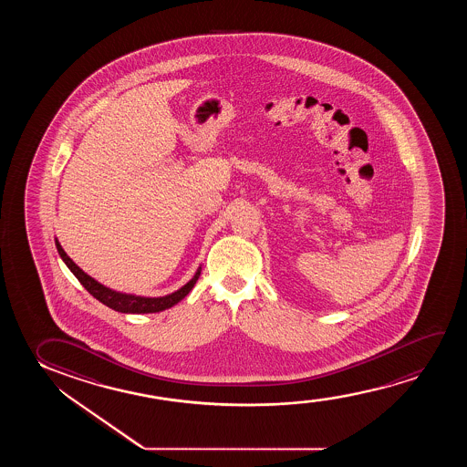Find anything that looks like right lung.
Returning a JSON list of instances; mask_svg holds the SVG:
<instances>
[{"instance_id":"add662e5","label":"right lung","mask_w":467,"mask_h":467,"mask_svg":"<svg viewBox=\"0 0 467 467\" xmlns=\"http://www.w3.org/2000/svg\"><path fill=\"white\" fill-rule=\"evenodd\" d=\"M56 247H57L58 255L64 260L65 265L68 266L71 273L77 275V279L81 282V285L94 298L103 303L105 306L115 309L118 313L150 314L161 313L164 309H169L173 305H177L179 301L183 300L186 295L192 292V288L198 282L201 271H202V266L199 265V268L196 269L194 275H192L190 281L186 282L183 287H180L179 290H175L172 294L164 295V296H141V295L124 294V292H118V290L103 285L100 282L96 281L94 277H90L88 273H84L83 269L79 268L77 263L73 262L70 256L65 254V250L62 249L57 237H56Z\"/></svg>"}]
</instances>
